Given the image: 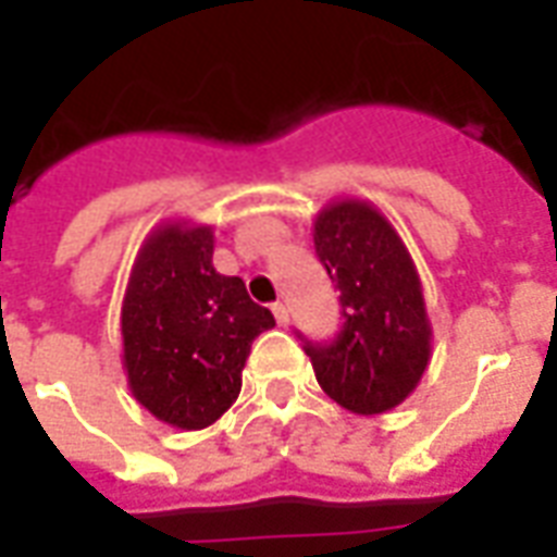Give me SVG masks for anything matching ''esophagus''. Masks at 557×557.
I'll return each mask as SVG.
<instances>
[{"label": "esophagus", "mask_w": 557, "mask_h": 557, "mask_svg": "<svg viewBox=\"0 0 557 557\" xmlns=\"http://www.w3.org/2000/svg\"><path fill=\"white\" fill-rule=\"evenodd\" d=\"M271 310H274V319H277L280 325H289V307H286V304L277 301Z\"/></svg>", "instance_id": "obj_1"}]
</instances>
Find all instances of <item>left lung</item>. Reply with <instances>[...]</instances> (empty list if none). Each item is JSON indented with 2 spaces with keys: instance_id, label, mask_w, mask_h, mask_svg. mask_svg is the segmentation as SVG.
Segmentation results:
<instances>
[{
  "instance_id": "8db88e82",
  "label": "left lung",
  "mask_w": 557,
  "mask_h": 557,
  "mask_svg": "<svg viewBox=\"0 0 557 557\" xmlns=\"http://www.w3.org/2000/svg\"><path fill=\"white\" fill-rule=\"evenodd\" d=\"M313 244L346 315L334 343L307 339L304 346L315 382L355 414L397 409L432 355V325L409 247L373 202L349 196L315 214Z\"/></svg>"
}]
</instances>
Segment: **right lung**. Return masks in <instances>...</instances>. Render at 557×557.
I'll list each match as a JSON object with an SVG mask.
<instances>
[{
	"instance_id": "1",
	"label": "right lung",
	"mask_w": 557,
	"mask_h": 557,
	"mask_svg": "<svg viewBox=\"0 0 557 557\" xmlns=\"http://www.w3.org/2000/svg\"><path fill=\"white\" fill-rule=\"evenodd\" d=\"M214 230L160 223L139 247L122 301V363L139 406L175 430H206L242 394L253 339L274 315L242 277L218 274Z\"/></svg>"
}]
</instances>
